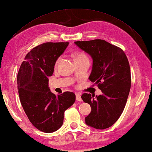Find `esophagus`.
<instances>
[{"label": "esophagus", "instance_id": "obj_1", "mask_svg": "<svg viewBox=\"0 0 152 152\" xmlns=\"http://www.w3.org/2000/svg\"><path fill=\"white\" fill-rule=\"evenodd\" d=\"M76 99L77 101H78V102H82V101L81 96H80V94H76Z\"/></svg>", "mask_w": 152, "mask_h": 152}]
</instances>
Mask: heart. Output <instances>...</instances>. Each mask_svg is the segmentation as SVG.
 Listing matches in <instances>:
<instances>
[{"instance_id":"b5f03b06","label":"heart","mask_w":152,"mask_h":152,"mask_svg":"<svg viewBox=\"0 0 152 152\" xmlns=\"http://www.w3.org/2000/svg\"><path fill=\"white\" fill-rule=\"evenodd\" d=\"M78 58H88L87 56H86L84 53H78L75 55V59H78ZM61 58H59L57 59V61L56 62V64H58L59 61H60Z\"/></svg>"}]
</instances>
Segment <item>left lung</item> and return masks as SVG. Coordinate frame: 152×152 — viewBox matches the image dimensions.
<instances>
[{
  "instance_id": "1",
  "label": "left lung",
  "mask_w": 152,
  "mask_h": 152,
  "mask_svg": "<svg viewBox=\"0 0 152 152\" xmlns=\"http://www.w3.org/2000/svg\"><path fill=\"white\" fill-rule=\"evenodd\" d=\"M74 43L91 56L93 66L89 79L102 91L98 96L82 94V100L91 108L86 123L96 129H107L118 119L126 105L131 86L129 61L123 49L105 40Z\"/></svg>"
}]
</instances>
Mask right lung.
<instances>
[{
    "label": "right lung",
    "mask_w": 152,
    "mask_h": 152,
    "mask_svg": "<svg viewBox=\"0 0 152 152\" xmlns=\"http://www.w3.org/2000/svg\"><path fill=\"white\" fill-rule=\"evenodd\" d=\"M68 42L41 44L26 55L17 76L20 100L29 121L36 129L51 133L63 124L64 113L75 102L73 92L56 96L50 91L49 77Z\"/></svg>",
    "instance_id": "1"
}]
</instances>
